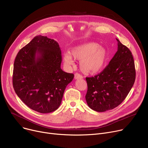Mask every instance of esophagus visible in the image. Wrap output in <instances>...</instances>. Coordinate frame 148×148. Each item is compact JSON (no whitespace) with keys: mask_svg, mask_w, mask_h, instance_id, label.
<instances>
[{"mask_svg":"<svg viewBox=\"0 0 148 148\" xmlns=\"http://www.w3.org/2000/svg\"><path fill=\"white\" fill-rule=\"evenodd\" d=\"M74 78L75 80H78V79H82V78H83V77L82 75L79 74L78 73H75L74 75Z\"/></svg>","mask_w":148,"mask_h":148,"instance_id":"esophagus-1","label":"esophagus"}]
</instances>
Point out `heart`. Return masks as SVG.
I'll list each match as a JSON object with an SVG mask.
<instances>
[{
    "label": "heart",
    "mask_w": 148,
    "mask_h": 148,
    "mask_svg": "<svg viewBox=\"0 0 148 148\" xmlns=\"http://www.w3.org/2000/svg\"><path fill=\"white\" fill-rule=\"evenodd\" d=\"M73 57L80 61V70L84 74L93 75L103 69L107 59V51L98 43L88 42L73 48L70 54L64 53L63 60L65 64L67 65H73Z\"/></svg>",
    "instance_id": "obj_1"
}]
</instances>
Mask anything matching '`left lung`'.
I'll return each mask as SVG.
<instances>
[{"label":"left lung","mask_w":148,"mask_h":148,"mask_svg":"<svg viewBox=\"0 0 148 148\" xmlns=\"http://www.w3.org/2000/svg\"><path fill=\"white\" fill-rule=\"evenodd\" d=\"M116 39L117 52L109 64L99 74L86 78L87 103L97 112L111 110L121 104L134 83L136 70L132 52Z\"/></svg>","instance_id":"8db88e82"}]
</instances>
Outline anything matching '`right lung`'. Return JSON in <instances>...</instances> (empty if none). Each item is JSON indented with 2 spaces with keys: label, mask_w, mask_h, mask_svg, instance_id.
I'll list each match as a JSON object with an SVG mask.
<instances>
[{
  "label": "right lung",
  "mask_w": 148,
  "mask_h": 148,
  "mask_svg": "<svg viewBox=\"0 0 148 148\" xmlns=\"http://www.w3.org/2000/svg\"><path fill=\"white\" fill-rule=\"evenodd\" d=\"M58 43L36 36L18 53L12 83L17 96L29 108L50 113L60 107L66 86L74 75L62 70Z\"/></svg>",
  "instance_id": "add662e5"
}]
</instances>
